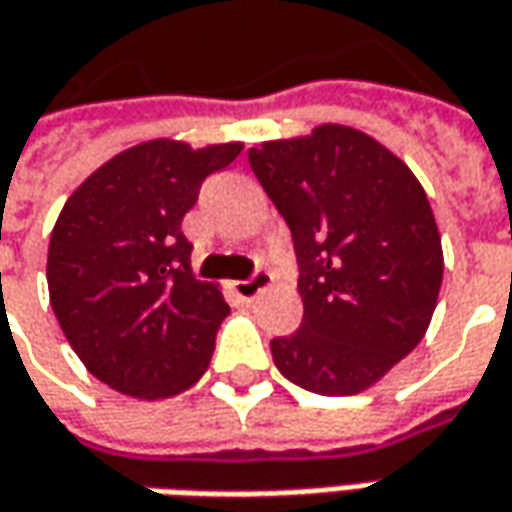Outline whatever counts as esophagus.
Returning a JSON list of instances; mask_svg holds the SVG:
<instances>
[{
    "label": "esophagus",
    "instance_id": "1",
    "mask_svg": "<svg viewBox=\"0 0 512 512\" xmlns=\"http://www.w3.org/2000/svg\"><path fill=\"white\" fill-rule=\"evenodd\" d=\"M233 293L242 299V302H250V299H256L262 290H267L270 287V273L267 270H256L250 279H242V282H233Z\"/></svg>",
    "mask_w": 512,
    "mask_h": 512
}]
</instances>
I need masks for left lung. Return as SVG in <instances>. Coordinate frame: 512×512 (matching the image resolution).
I'll return each mask as SVG.
<instances>
[{
	"label": "left lung",
	"mask_w": 512,
	"mask_h": 512,
	"mask_svg": "<svg viewBox=\"0 0 512 512\" xmlns=\"http://www.w3.org/2000/svg\"><path fill=\"white\" fill-rule=\"evenodd\" d=\"M290 227L302 327L270 342L282 376L319 396H353L424 339L442 287V236L427 193L373 136L319 125L247 150Z\"/></svg>",
	"instance_id": "1"
}]
</instances>
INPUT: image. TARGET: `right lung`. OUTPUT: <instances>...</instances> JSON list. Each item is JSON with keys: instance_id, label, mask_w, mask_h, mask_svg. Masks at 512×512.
<instances>
[{"instance_id": "1", "label": "right lung", "mask_w": 512, "mask_h": 512, "mask_svg": "<svg viewBox=\"0 0 512 512\" xmlns=\"http://www.w3.org/2000/svg\"><path fill=\"white\" fill-rule=\"evenodd\" d=\"M242 142L193 150L153 139L122 150L73 190L48 247L50 307L90 373L136 399L202 379L230 307L190 270L182 219Z\"/></svg>"}]
</instances>
